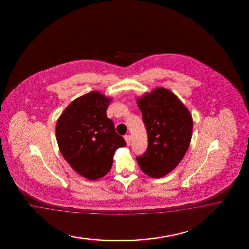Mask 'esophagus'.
I'll return each instance as SVG.
<instances>
[{
	"label": "esophagus",
	"mask_w": 249,
	"mask_h": 249,
	"mask_svg": "<svg viewBox=\"0 0 249 249\" xmlns=\"http://www.w3.org/2000/svg\"><path fill=\"white\" fill-rule=\"evenodd\" d=\"M124 139H125V141H126V142H127V145L129 146L130 142H131V137L129 135L124 136Z\"/></svg>",
	"instance_id": "esophagus-1"
}]
</instances>
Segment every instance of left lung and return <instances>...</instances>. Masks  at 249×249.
Wrapping results in <instances>:
<instances>
[{
	"label": "left lung",
	"mask_w": 249,
	"mask_h": 249,
	"mask_svg": "<svg viewBox=\"0 0 249 249\" xmlns=\"http://www.w3.org/2000/svg\"><path fill=\"white\" fill-rule=\"evenodd\" d=\"M136 100L149 140L146 152L136 159L144 174L160 178L181 162L188 150L193 131L192 115L180 98L162 87Z\"/></svg>",
	"instance_id": "1"
}]
</instances>
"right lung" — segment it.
Returning <instances> with one entry per match:
<instances>
[{"mask_svg": "<svg viewBox=\"0 0 249 249\" xmlns=\"http://www.w3.org/2000/svg\"><path fill=\"white\" fill-rule=\"evenodd\" d=\"M111 100L98 91H92L73 100L56 122L61 154L74 171L89 181L107 174L115 151L126 146L106 114Z\"/></svg>", "mask_w": 249, "mask_h": 249, "instance_id": "add662e5", "label": "right lung"}]
</instances>
